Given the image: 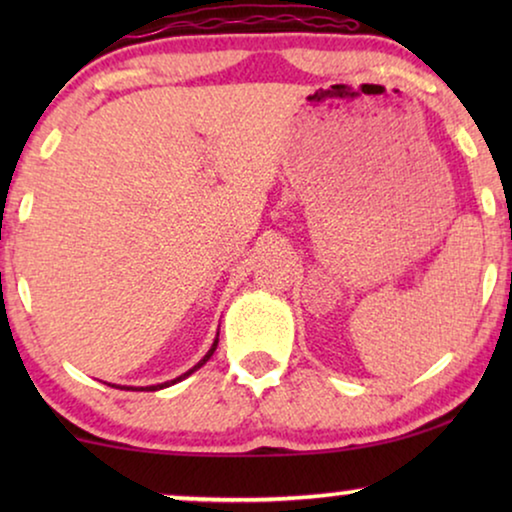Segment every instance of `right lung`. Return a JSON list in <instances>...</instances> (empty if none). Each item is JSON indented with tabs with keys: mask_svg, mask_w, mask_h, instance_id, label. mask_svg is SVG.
Here are the masks:
<instances>
[{
	"mask_svg": "<svg viewBox=\"0 0 512 512\" xmlns=\"http://www.w3.org/2000/svg\"><path fill=\"white\" fill-rule=\"evenodd\" d=\"M216 345H219V338H216L214 340V345L212 347H209V352L205 354V356H202V359L198 361V366H193L191 370H188V373H184V375H179L177 377V380H172V382H163V384H151V387H139V389H146V391H158V389H165V387H170V384H177V382H181V380H184V377H188V375H191V373H195V370H198L200 366H205V363L209 361V356H212L214 354V349H216ZM121 389H132V387H121ZM137 389V387H135Z\"/></svg>",
	"mask_w": 512,
	"mask_h": 512,
	"instance_id": "1",
	"label": "right lung"
}]
</instances>
